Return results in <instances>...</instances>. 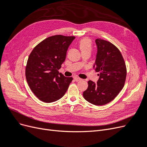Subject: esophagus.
Here are the masks:
<instances>
[{
  "mask_svg": "<svg viewBox=\"0 0 147 147\" xmlns=\"http://www.w3.org/2000/svg\"><path fill=\"white\" fill-rule=\"evenodd\" d=\"M74 80H75V81L78 82V81H80V80H82V78H79V77H74Z\"/></svg>",
  "mask_w": 147,
  "mask_h": 147,
  "instance_id": "esophagus-1",
  "label": "esophagus"
}]
</instances>
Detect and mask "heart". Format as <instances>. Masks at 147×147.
Masks as SVG:
<instances>
[{
    "label": "heart",
    "instance_id": "1",
    "mask_svg": "<svg viewBox=\"0 0 147 147\" xmlns=\"http://www.w3.org/2000/svg\"><path fill=\"white\" fill-rule=\"evenodd\" d=\"M79 47L82 52L87 51V50H91V42L89 38H85L82 39V40L79 43Z\"/></svg>",
    "mask_w": 147,
    "mask_h": 147
}]
</instances>
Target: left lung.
I'll return each instance as SVG.
<instances>
[{
	"label": "left lung",
	"instance_id": "left-lung-1",
	"mask_svg": "<svg viewBox=\"0 0 147 147\" xmlns=\"http://www.w3.org/2000/svg\"><path fill=\"white\" fill-rule=\"evenodd\" d=\"M95 42L97 53L93 68L99 72V78L96 83L88 81L83 96L92 104L103 105L113 100L123 89L126 68L122 55L112 43L100 38Z\"/></svg>",
	"mask_w": 147,
	"mask_h": 147
}]
</instances>
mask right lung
<instances>
[{
	"mask_svg": "<svg viewBox=\"0 0 147 147\" xmlns=\"http://www.w3.org/2000/svg\"><path fill=\"white\" fill-rule=\"evenodd\" d=\"M75 36L56 35L48 37L35 47L29 56L26 77L34 94L50 103L63 97L73 80L59 73L67 51Z\"/></svg>",
	"mask_w": 147,
	"mask_h": 147,
	"instance_id": "1",
	"label": "right lung"
}]
</instances>
